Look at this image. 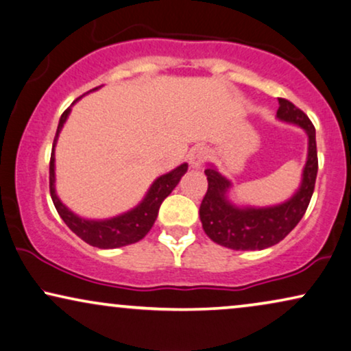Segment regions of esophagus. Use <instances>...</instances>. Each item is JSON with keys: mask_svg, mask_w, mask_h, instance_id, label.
<instances>
[{"mask_svg": "<svg viewBox=\"0 0 351 351\" xmlns=\"http://www.w3.org/2000/svg\"><path fill=\"white\" fill-rule=\"evenodd\" d=\"M207 154H208L207 147H204V146L194 147L193 151L189 152V165H191V168H195V170H197V168L202 167L205 158H207Z\"/></svg>", "mask_w": 351, "mask_h": 351, "instance_id": "obj_1", "label": "esophagus"}]
</instances>
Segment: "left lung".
Masks as SVG:
<instances>
[{"instance_id":"left-lung-1","label":"left lung","mask_w":351,"mask_h":351,"mask_svg":"<svg viewBox=\"0 0 351 351\" xmlns=\"http://www.w3.org/2000/svg\"><path fill=\"white\" fill-rule=\"evenodd\" d=\"M276 119L300 127L308 138L306 162L300 186L287 200L266 207L236 205L228 195L232 189L231 181L212 163L205 170L208 189L199 208L200 221L205 234L228 249L263 250L278 244L297 226L311 200L317 175L315 127L298 107L281 97Z\"/></svg>"}]
</instances>
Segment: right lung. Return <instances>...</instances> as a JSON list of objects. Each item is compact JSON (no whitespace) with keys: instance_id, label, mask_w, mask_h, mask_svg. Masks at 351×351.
Segmentation results:
<instances>
[{"instance_id":"right-lung-1","label":"right lung","mask_w":351,"mask_h":351,"mask_svg":"<svg viewBox=\"0 0 351 351\" xmlns=\"http://www.w3.org/2000/svg\"><path fill=\"white\" fill-rule=\"evenodd\" d=\"M101 86L95 88L96 91ZM82 99V97H78ZM78 99L73 101V104ZM72 104V106H73ZM72 106L60 115L58 132H56V138L53 143V152H51V162H49V193L51 199H53L54 207L60 215V218L64 219V223L77 234L80 239H83L86 244L97 249H117V247H123L134 244V242L141 241L144 236L151 231V228L156 223V218L158 215V208L165 197L170 195L173 189L176 188V184L180 183V180L183 178V175L188 171V163H181L180 167L173 168L171 171L165 173V175L158 176L157 180H154L151 188L147 189L146 195H144L141 202L136 207H133L128 212H123L117 217L104 218V219H90L78 217L77 213H73L67 205L62 204V200L58 197L56 193V157H54V149L58 144V138L60 132H62L64 123L67 121Z\"/></svg>"}]
</instances>
